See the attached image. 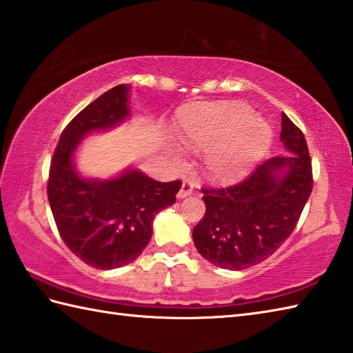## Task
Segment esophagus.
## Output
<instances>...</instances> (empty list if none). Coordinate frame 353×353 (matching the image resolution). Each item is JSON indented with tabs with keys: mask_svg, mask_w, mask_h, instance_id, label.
Returning <instances> with one entry per match:
<instances>
[{
	"mask_svg": "<svg viewBox=\"0 0 353 353\" xmlns=\"http://www.w3.org/2000/svg\"><path fill=\"white\" fill-rule=\"evenodd\" d=\"M192 191H194V182L190 181V179H185L183 183H182V188H181V191H179V194H177V199L188 197V196H191Z\"/></svg>",
	"mask_w": 353,
	"mask_h": 353,
	"instance_id": "obj_1",
	"label": "esophagus"
}]
</instances>
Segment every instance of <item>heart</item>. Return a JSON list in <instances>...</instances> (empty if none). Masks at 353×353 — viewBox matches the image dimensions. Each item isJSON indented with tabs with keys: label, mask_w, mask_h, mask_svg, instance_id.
<instances>
[{
	"label": "heart",
	"mask_w": 353,
	"mask_h": 353,
	"mask_svg": "<svg viewBox=\"0 0 353 353\" xmlns=\"http://www.w3.org/2000/svg\"><path fill=\"white\" fill-rule=\"evenodd\" d=\"M177 134L190 148L206 150L205 168L220 182L249 174L273 142L270 125L241 103H211L186 110L179 117Z\"/></svg>",
	"instance_id": "heart-1"
}]
</instances>
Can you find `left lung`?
<instances>
[{
    "instance_id": "left-lung-1",
    "label": "left lung",
    "mask_w": 353,
    "mask_h": 353,
    "mask_svg": "<svg viewBox=\"0 0 353 353\" xmlns=\"http://www.w3.org/2000/svg\"><path fill=\"white\" fill-rule=\"evenodd\" d=\"M281 141L291 154L265 161L238 185L201 190L206 212L192 239L211 264L234 272L256 265L294 230L312 191L311 157L302 130L285 114Z\"/></svg>"
}]
</instances>
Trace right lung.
I'll return each mask as SVG.
<instances>
[{"label":"right lung","mask_w":353,"mask_h":353,"mask_svg":"<svg viewBox=\"0 0 353 353\" xmlns=\"http://www.w3.org/2000/svg\"><path fill=\"white\" fill-rule=\"evenodd\" d=\"M130 85L109 89L66 125L51 159L48 201L66 247L85 264L112 270L130 264L150 243L153 220L176 203L181 181L156 182L137 168L112 179L81 176L74 154L89 133L130 117Z\"/></svg>","instance_id":"1"}]
</instances>
